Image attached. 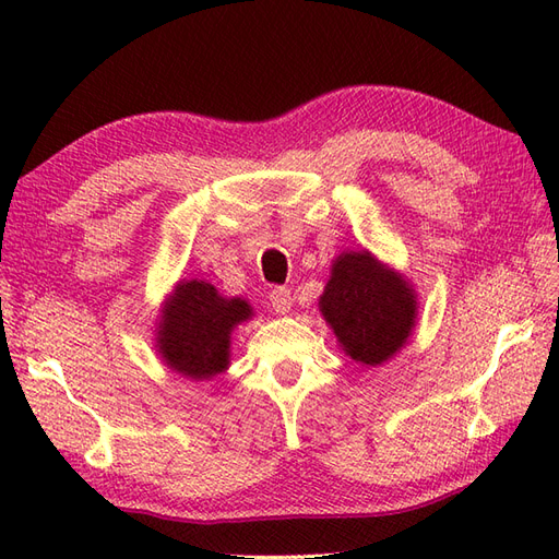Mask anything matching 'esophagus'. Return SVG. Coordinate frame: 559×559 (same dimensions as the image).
I'll list each match as a JSON object with an SVG mask.
<instances>
[{
  "instance_id": "34e87169",
  "label": "esophagus",
  "mask_w": 559,
  "mask_h": 559,
  "mask_svg": "<svg viewBox=\"0 0 559 559\" xmlns=\"http://www.w3.org/2000/svg\"><path fill=\"white\" fill-rule=\"evenodd\" d=\"M269 301H272V308L276 313L285 316L293 308V293L287 287H274L272 295H269Z\"/></svg>"
}]
</instances>
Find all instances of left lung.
Masks as SVG:
<instances>
[{"label":"left lung","instance_id":"1","mask_svg":"<svg viewBox=\"0 0 559 559\" xmlns=\"http://www.w3.org/2000/svg\"><path fill=\"white\" fill-rule=\"evenodd\" d=\"M320 311L347 357L380 366L399 353L415 329L417 295L376 255L347 251L332 264Z\"/></svg>","mask_w":559,"mask_h":559}]
</instances>
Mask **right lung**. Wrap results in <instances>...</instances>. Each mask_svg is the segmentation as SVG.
<instances>
[{"label": "right lung", "instance_id": "right-lung-1", "mask_svg": "<svg viewBox=\"0 0 559 559\" xmlns=\"http://www.w3.org/2000/svg\"><path fill=\"white\" fill-rule=\"evenodd\" d=\"M251 316L246 299L221 297L206 281H181L158 322L160 359L183 378L210 380L230 364L233 329Z\"/></svg>", "mask_w": 559, "mask_h": 559}]
</instances>
